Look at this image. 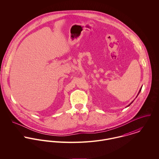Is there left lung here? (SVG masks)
Segmentation results:
<instances>
[{
    "label": "left lung",
    "instance_id": "8db88e82",
    "mask_svg": "<svg viewBox=\"0 0 159 159\" xmlns=\"http://www.w3.org/2000/svg\"><path fill=\"white\" fill-rule=\"evenodd\" d=\"M141 89H140V90H139V92H138V94H139V92H140V91H141ZM132 103H133V102H132ZM132 103H130V105H131V104H132ZM129 106H128V107H129Z\"/></svg>",
    "mask_w": 159,
    "mask_h": 159
}]
</instances>
